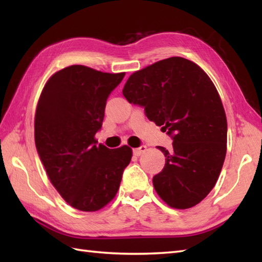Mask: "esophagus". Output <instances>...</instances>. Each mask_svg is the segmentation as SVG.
Masks as SVG:
<instances>
[{
  "label": "esophagus",
  "mask_w": 262,
  "mask_h": 262,
  "mask_svg": "<svg viewBox=\"0 0 262 262\" xmlns=\"http://www.w3.org/2000/svg\"><path fill=\"white\" fill-rule=\"evenodd\" d=\"M145 151H146V146L145 145H141L140 147L133 149V153H134V155H137V157H138V155L143 154Z\"/></svg>",
  "instance_id": "34e87169"
}]
</instances>
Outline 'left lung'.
<instances>
[{
    "mask_svg": "<svg viewBox=\"0 0 262 262\" xmlns=\"http://www.w3.org/2000/svg\"><path fill=\"white\" fill-rule=\"evenodd\" d=\"M122 94L173 141L170 152L159 146L165 157L153 177L159 196L178 209L202 202L219 179L227 142L223 103L208 75L191 60L170 57L133 73Z\"/></svg>",
    "mask_w": 262,
    "mask_h": 262,
    "instance_id": "1",
    "label": "left lung"
}]
</instances>
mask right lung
<instances>
[{
  "instance_id": "1",
  "label": "right lung",
  "mask_w": 262,
  "mask_h": 262,
  "mask_svg": "<svg viewBox=\"0 0 262 262\" xmlns=\"http://www.w3.org/2000/svg\"><path fill=\"white\" fill-rule=\"evenodd\" d=\"M124 76L72 65L56 72L39 98L38 155L53 186L79 210L96 211L113 200L130 162V147L110 149L94 140L107 99Z\"/></svg>"
}]
</instances>
